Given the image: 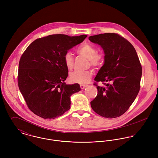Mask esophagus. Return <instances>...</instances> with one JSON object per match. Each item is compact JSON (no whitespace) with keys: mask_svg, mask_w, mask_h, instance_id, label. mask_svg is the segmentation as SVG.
<instances>
[{"mask_svg":"<svg viewBox=\"0 0 158 158\" xmlns=\"http://www.w3.org/2000/svg\"><path fill=\"white\" fill-rule=\"evenodd\" d=\"M87 86V85H80V88L81 89H85L86 87Z\"/></svg>","mask_w":158,"mask_h":158,"instance_id":"1","label":"esophagus"}]
</instances>
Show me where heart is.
Listing matches in <instances>:
<instances>
[{"mask_svg": "<svg viewBox=\"0 0 158 158\" xmlns=\"http://www.w3.org/2000/svg\"><path fill=\"white\" fill-rule=\"evenodd\" d=\"M77 53L89 59L90 65L94 67H98L103 63L102 55L97 53V49L93 45L84 44L77 50ZM64 62L68 69L71 70L73 67V58L70 52H66L64 55ZM92 73L90 70L75 71L70 74L69 79L73 83L85 85L88 83L92 77Z\"/></svg>", "mask_w": 158, "mask_h": 158, "instance_id": "b5f03b06", "label": "heart"}]
</instances>
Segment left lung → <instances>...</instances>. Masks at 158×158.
Masks as SVG:
<instances>
[{
	"label": "left lung",
	"instance_id": "8db88e82",
	"mask_svg": "<svg viewBox=\"0 0 158 158\" xmlns=\"http://www.w3.org/2000/svg\"><path fill=\"white\" fill-rule=\"evenodd\" d=\"M89 41L100 45L105 53L104 64L94 80L97 95L90 102L92 110L109 118L125 113L140 90L142 66L135 47L116 33L99 34L89 37Z\"/></svg>",
	"mask_w": 158,
	"mask_h": 158
}]
</instances>
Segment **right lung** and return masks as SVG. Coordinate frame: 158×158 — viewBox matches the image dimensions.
Listing matches in <instances>:
<instances>
[{
    "label": "right lung",
    "instance_id": "add662e5",
    "mask_svg": "<svg viewBox=\"0 0 158 158\" xmlns=\"http://www.w3.org/2000/svg\"><path fill=\"white\" fill-rule=\"evenodd\" d=\"M52 35L34 41L20 59L18 86L28 108L43 118H55L70 108V96L81 90L66 85L64 55L87 37Z\"/></svg>",
    "mask_w": 158,
    "mask_h": 158
}]
</instances>
